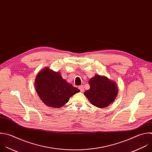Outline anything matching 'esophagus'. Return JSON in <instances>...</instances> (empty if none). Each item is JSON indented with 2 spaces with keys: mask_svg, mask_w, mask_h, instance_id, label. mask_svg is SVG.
<instances>
[{
  "mask_svg": "<svg viewBox=\"0 0 152 152\" xmlns=\"http://www.w3.org/2000/svg\"><path fill=\"white\" fill-rule=\"evenodd\" d=\"M79 89L81 92H83L84 91V86L83 85H80L79 86Z\"/></svg>",
  "mask_w": 152,
  "mask_h": 152,
  "instance_id": "1",
  "label": "esophagus"
}]
</instances>
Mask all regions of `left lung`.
Wrapping results in <instances>:
<instances>
[{
    "mask_svg": "<svg viewBox=\"0 0 152 152\" xmlns=\"http://www.w3.org/2000/svg\"><path fill=\"white\" fill-rule=\"evenodd\" d=\"M90 89L84 95L91 103L98 108H104L110 104L118 93L117 84L105 76L95 75L89 80Z\"/></svg>",
    "mask_w": 152,
    "mask_h": 152,
    "instance_id": "8db88e82",
    "label": "left lung"
}]
</instances>
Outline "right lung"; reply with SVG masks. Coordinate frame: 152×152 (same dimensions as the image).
<instances>
[{
	"mask_svg": "<svg viewBox=\"0 0 152 152\" xmlns=\"http://www.w3.org/2000/svg\"><path fill=\"white\" fill-rule=\"evenodd\" d=\"M34 85L36 91L48 107L59 109L69 100V98L80 90L64 79L59 72L46 67L37 75Z\"/></svg>",
	"mask_w": 152,
	"mask_h": 152,
	"instance_id": "obj_1",
	"label": "right lung"
}]
</instances>
